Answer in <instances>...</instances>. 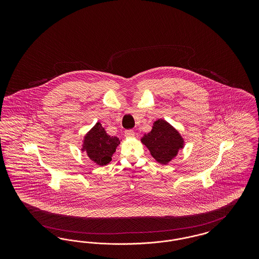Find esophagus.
Instances as JSON below:
<instances>
[{
    "mask_svg": "<svg viewBox=\"0 0 259 259\" xmlns=\"http://www.w3.org/2000/svg\"><path fill=\"white\" fill-rule=\"evenodd\" d=\"M124 134H125L126 137L131 138V137H134V135H135V132H134L133 130H126V131L124 132Z\"/></svg>",
    "mask_w": 259,
    "mask_h": 259,
    "instance_id": "esophagus-1",
    "label": "esophagus"
}]
</instances>
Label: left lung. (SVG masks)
Returning <instances> with one entry per match:
<instances>
[{
    "label": "left lung",
    "mask_w": 259,
    "mask_h": 259,
    "mask_svg": "<svg viewBox=\"0 0 259 259\" xmlns=\"http://www.w3.org/2000/svg\"><path fill=\"white\" fill-rule=\"evenodd\" d=\"M142 143L149 149L153 158L166 165L184 148V140L180 133L163 119L153 123L152 130L142 138Z\"/></svg>",
    "instance_id": "8db88e82"
}]
</instances>
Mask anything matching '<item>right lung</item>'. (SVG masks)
I'll use <instances>...</instances> for the list:
<instances>
[{"instance_id": "add662e5", "label": "right lung", "mask_w": 259, "mask_h": 259, "mask_svg": "<svg viewBox=\"0 0 259 259\" xmlns=\"http://www.w3.org/2000/svg\"><path fill=\"white\" fill-rule=\"evenodd\" d=\"M119 144L118 138L108 135L98 122L84 137L82 150L87 151L91 160L104 166L111 162V156Z\"/></svg>"}]
</instances>
